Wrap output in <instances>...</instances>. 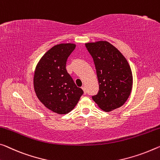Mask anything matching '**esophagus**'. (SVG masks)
Returning <instances> with one entry per match:
<instances>
[{
	"mask_svg": "<svg viewBox=\"0 0 160 160\" xmlns=\"http://www.w3.org/2000/svg\"><path fill=\"white\" fill-rule=\"evenodd\" d=\"M82 88L83 89V92H84V94H87V90H86V88H85V87H82Z\"/></svg>",
	"mask_w": 160,
	"mask_h": 160,
	"instance_id": "obj_1",
	"label": "esophagus"
}]
</instances>
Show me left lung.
I'll list each match as a JSON object with an SVG mask.
<instances>
[{"label": "left lung", "instance_id": "1", "mask_svg": "<svg viewBox=\"0 0 160 160\" xmlns=\"http://www.w3.org/2000/svg\"><path fill=\"white\" fill-rule=\"evenodd\" d=\"M85 46L94 60L99 85V92L92 96V99L105 112L122 107L132 87V73L127 59L107 41Z\"/></svg>", "mask_w": 160, "mask_h": 160}]
</instances>
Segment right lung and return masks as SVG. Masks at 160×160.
<instances>
[{"instance_id":"add662e5","label":"right lung","mask_w":160,"mask_h":160,"mask_svg":"<svg viewBox=\"0 0 160 160\" xmlns=\"http://www.w3.org/2000/svg\"><path fill=\"white\" fill-rule=\"evenodd\" d=\"M75 47L73 43L54 46L41 58L34 73V89L38 99L59 114L72 111L83 94L66 68L67 58Z\"/></svg>"}]
</instances>
